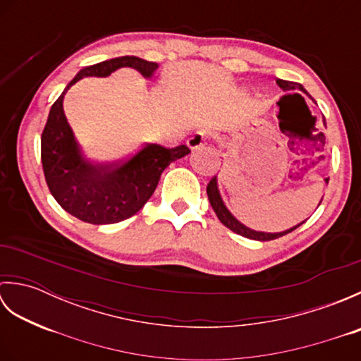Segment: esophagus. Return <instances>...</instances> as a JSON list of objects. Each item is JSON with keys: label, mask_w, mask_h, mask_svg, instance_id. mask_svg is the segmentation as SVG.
<instances>
[{"label": "esophagus", "mask_w": 361, "mask_h": 361, "mask_svg": "<svg viewBox=\"0 0 361 361\" xmlns=\"http://www.w3.org/2000/svg\"><path fill=\"white\" fill-rule=\"evenodd\" d=\"M209 140H211V133L204 132V130H200V132H195L192 136H189L188 145L190 150H200L206 144H208Z\"/></svg>", "instance_id": "esophagus-1"}]
</instances>
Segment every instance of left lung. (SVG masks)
Wrapping results in <instances>:
<instances>
[{
	"label": "left lung",
	"mask_w": 361,
	"mask_h": 361,
	"mask_svg": "<svg viewBox=\"0 0 361 361\" xmlns=\"http://www.w3.org/2000/svg\"><path fill=\"white\" fill-rule=\"evenodd\" d=\"M276 83L283 90V91H291V90H301L305 93L304 87L301 83H296V82H288V80H282V79H276ZM326 183H329V178H326ZM206 192H208V198H209V203L212 206L214 212L217 214L219 220L224 224L226 228L231 229L235 234H240L243 237H248V239L252 240H260V242H267V240H273V239H278V237L286 235L291 231H295L298 226H301L302 224H299L293 228L287 229V231H282V233H259V231H252V229L247 228L245 225H242L239 220H237L231 212L226 209V206L221 200L220 192H219V188H217V176H214V178L208 183V188H206Z\"/></svg>",
	"instance_id": "obj_1"
}]
</instances>
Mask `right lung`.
Here are the masks:
<instances>
[{"mask_svg":"<svg viewBox=\"0 0 361 361\" xmlns=\"http://www.w3.org/2000/svg\"><path fill=\"white\" fill-rule=\"evenodd\" d=\"M122 66L135 68L144 78H150L158 68L135 56L83 68L52 104L42 133V164L52 197L71 216L93 225L118 224L135 216L155 192L164 169L190 152L188 145L167 149L145 144L135 155L114 164H96L83 157L65 118V93L82 78H106Z\"/></svg>","mask_w":361,"mask_h":361,"instance_id":"obj_1","label":"right lung"}]
</instances>
